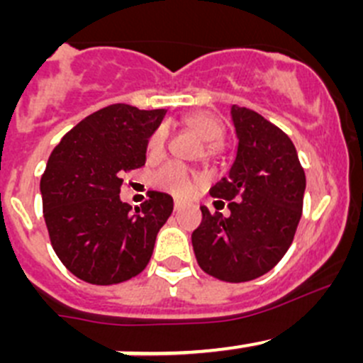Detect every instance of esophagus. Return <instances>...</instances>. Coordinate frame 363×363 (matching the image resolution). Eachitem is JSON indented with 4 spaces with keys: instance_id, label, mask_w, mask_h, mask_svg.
I'll return each instance as SVG.
<instances>
[{
    "instance_id": "1",
    "label": "esophagus",
    "mask_w": 363,
    "mask_h": 363,
    "mask_svg": "<svg viewBox=\"0 0 363 363\" xmlns=\"http://www.w3.org/2000/svg\"><path fill=\"white\" fill-rule=\"evenodd\" d=\"M182 207H184V203H182L181 200H175V202H174V211H175V212H179V211H181Z\"/></svg>"
}]
</instances>
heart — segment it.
I'll return each mask as SVG.
<instances>
[{"label": "heart", "instance_id": "heart-1", "mask_svg": "<svg viewBox=\"0 0 363 363\" xmlns=\"http://www.w3.org/2000/svg\"><path fill=\"white\" fill-rule=\"evenodd\" d=\"M182 124L193 133L199 135L200 138L205 140V156H212L218 151V144L223 140L225 135V126H223L221 119L218 116L205 111L189 112L182 117ZM164 140H167V133L164 130L152 131L151 137L147 138V156L149 158H160L164 151ZM193 182L195 177L191 172L177 161H170V163L163 164L160 170L155 172L152 175V184L156 188L163 189V191L172 193L175 196H188L193 191Z\"/></svg>", "mask_w": 363, "mask_h": 363}]
</instances>
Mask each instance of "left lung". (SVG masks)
<instances>
[{"instance_id": "obj_1", "label": "left lung", "mask_w": 363, "mask_h": 363, "mask_svg": "<svg viewBox=\"0 0 363 363\" xmlns=\"http://www.w3.org/2000/svg\"><path fill=\"white\" fill-rule=\"evenodd\" d=\"M239 147L228 177L211 188L230 214L202 208L191 242L200 269L226 283H246L279 263L302 216L306 174L294 142L251 108L232 107ZM216 202V205H218Z\"/></svg>"}]
</instances>
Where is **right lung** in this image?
<instances>
[{
	"label": "right lung",
	"mask_w": 363,
	"mask_h": 363,
	"mask_svg": "<svg viewBox=\"0 0 363 363\" xmlns=\"http://www.w3.org/2000/svg\"><path fill=\"white\" fill-rule=\"evenodd\" d=\"M164 113L108 105L72 128L47 161L40 191L50 244L61 263L86 283H123L151 259L174 200L149 191L131 212L119 193L123 175L145 164L147 138Z\"/></svg>",
	"instance_id": "right-lung-1"
}]
</instances>
